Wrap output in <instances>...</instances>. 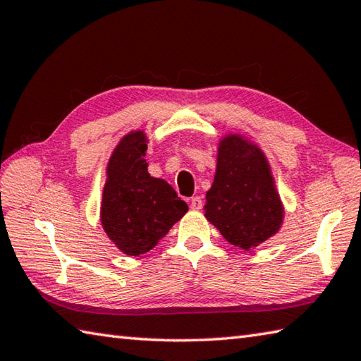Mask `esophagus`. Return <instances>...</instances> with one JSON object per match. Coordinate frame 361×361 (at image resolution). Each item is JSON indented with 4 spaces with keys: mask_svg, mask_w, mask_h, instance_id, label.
<instances>
[{
    "mask_svg": "<svg viewBox=\"0 0 361 361\" xmlns=\"http://www.w3.org/2000/svg\"><path fill=\"white\" fill-rule=\"evenodd\" d=\"M202 207H203V200H202V197H192V200H190V209H194V211H199V209H202Z\"/></svg>",
    "mask_w": 361,
    "mask_h": 361,
    "instance_id": "1",
    "label": "esophagus"
}]
</instances>
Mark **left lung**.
<instances>
[{"mask_svg": "<svg viewBox=\"0 0 361 361\" xmlns=\"http://www.w3.org/2000/svg\"><path fill=\"white\" fill-rule=\"evenodd\" d=\"M204 217L227 241L245 252L277 235L283 203L263 150L241 134L219 140L213 186L207 192Z\"/></svg>", "mask_w": 361, "mask_h": 361, "instance_id": "obj_1", "label": "left lung"}]
</instances>
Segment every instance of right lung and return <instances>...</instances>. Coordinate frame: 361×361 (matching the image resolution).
<instances>
[{
    "instance_id": "right-lung-1",
    "label": "right lung",
    "mask_w": 361,
    "mask_h": 361,
    "mask_svg": "<svg viewBox=\"0 0 361 361\" xmlns=\"http://www.w3.org/2000/svg\"><path fill=\"white\" fill-rule=\"evenodd\" d=\"M147 144L144 131H130L106 167L100 221L108 238L128 257L150 252L188 213L175 189L148 173Z\"/></svg>"
}]
</instances>
